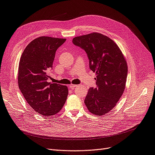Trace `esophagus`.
I'll list each match as a JSON object with an SVG mask.
<instances>
[{
	"label": "esophagus",
	"mask_w": 155,
	"mask_h": 155,
	"mask_svg": "<svg viewBox=\"0 0 155 155\" xmlns=\"http://www.w3.org/2000/svg\"><path fill=\"white\" fill-rule=\"evenodd\" d=\"M69 87H70V88H74L75 87H78V85H70Z\"/></svg>",
	"instance_id": "esophagus-1"
}]
</instances>
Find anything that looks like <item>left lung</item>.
<instances>
[{"label": "left lung", "instance_id": "left-lung-1", "mask_svg": "<svg viewBox=\"0 0 155 155\" xmlns=\"http://www.w3.org/2000/svg\"><path fill=\"white\" fill-rule=\"evenodd\" d=\"M74 45L85 51L89 67L96 72V87L88 90L85 104L91 113L102 116L111 110L124 91L127 64L114 42L99 33L73 39Z\"/></svg>", "mask_w": 155, "mask_h": 155}]
</instances>
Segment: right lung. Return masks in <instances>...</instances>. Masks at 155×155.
I'll list each match as a JSON object with an SVG mask.
<instances>
[{
    "label": "right lung",
    "mask_w": 155,
    "mask_h": 155,
    "mask_svg": "<svg viewBox=\"0 0 155 155\" xmlns=\"http://www.w3.org/2000/svg\"><path fill=\"white\" fill-rule=\"evenodd\" d=\"M65 39L39 37L28 45L21 55L18 72V87L37 113L53 116L62 109L68 94L67 86L48 82L55 51Z\"/></svg>",
    "instance_id": "1"
}]
</instances>
